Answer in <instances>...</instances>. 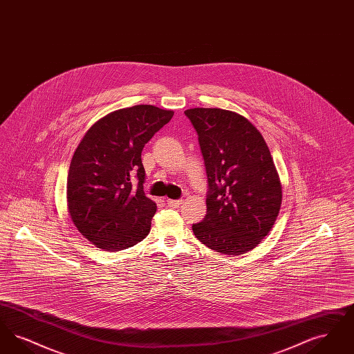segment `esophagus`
<instances>
[{
  "instance_id": "1",
  "label": "esophagus",
  "mask_w": 354,
  "mask_h": 354,
  "mask_svg": "<svg viewBox=\"0 0 354 354\" xmlns=\"http://www.w3.org/2000/svg\"><path fill=\"white\" fill-rule=\"evenodd\" d=\"M167 204H169V207H172V208H178V207H180L183 204V201H171V199H169Z\"/></svg>"
}]
</instances>
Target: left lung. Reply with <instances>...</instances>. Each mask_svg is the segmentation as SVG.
Listing matches in <instances>:
<instances>
[{"label":"left lung","instance_id":"left-lung-1","mask_svg":"<svg viewBox=\"0 0 354 354\" xmlns=\"http://www.w3.org/2000/svg\"><path fill=\"white\" fill-rule=\"evenodd\" d=\"M185 114L199 136L209 187L207 214L192 225L194 235L215 252H250L270 234L283 201L270 149L235 111L195 107Z\"/></svg>","mask_w":354,"mask_h":354}]
</instances>
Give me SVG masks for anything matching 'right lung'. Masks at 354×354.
<instances>
[{
    "mask_svg": "<svg viewBox=\"0 0 354 354\" xmlns=\"http://www.w3.org/2000/svg\"><path fill=\"white\" fill-rule=\"evenodd\" d=\"M174 117L151 104L97 120L75 149L66 183L68 212L80 234L103 251L130 248L150 234L156 204L143 192L145 145ZM138 185L133 186L134 178Z\"/></svg>",
    "mask_w": 354,
    "mask_h": 354,
    "instance_id": "add662e5",
    "label": "right lung"
}]
</instances>
